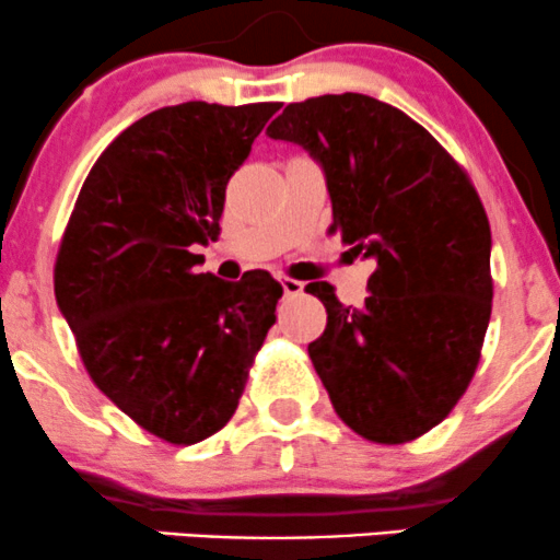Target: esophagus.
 Returning <instances> with one entry per match:
<instances>
[{
    "mask_svg": "<svg viewBox=\"0 0 560 560\" xmlns=\"http://www.w3.org/2000/svg\"><path fill=\"white\" fill-rule=\"evenodd\" d=\"M279 284H281V289H284V294H289V298H294V294H302V281H298V279L281 276Z\"/></svg>",
    "mask_w": 560,
    "mask_h": 560,
    "instance_id": "obj_1",
    "label": "esophagus"
}]
</instances>
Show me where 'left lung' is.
<instances>
[{"mask_svg":"<svg viewBox=\"0 0 560 560\" xmlns=\"http://www.w3.org/2000/svg\"><path fill=\"white\" fill-rule=\"evenodd\" d=\"M266 133L311 152L329 231L376 262L363 307L307 284L329 316L307 352L334 410L382 445L427 434L466 392L490 324L492 234L477 189L427 128L374 96L292 102Z\"/></svg>","mask_w":560,"mask_h":560,"instance_id":"8db88e82","label":"left lung"}]
</instances>
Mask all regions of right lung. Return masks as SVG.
I'll use <instances>...</instances> for the list:
<instances>
[{"instance_id": "right-lung-1", "label": "right lung", "mask_w": 560, "mask_h": 560, "mask_svg": "<svg viewBox=\"0 0 560 560\" xmlns=\"http://www.w3.org/2000/svg\"><path fill=\"white\" fill-rule=\"evenodd\" d=\"M279 102L160 107L102 152L55 262V298L92 382L141 429L195 445L226 427L281 284L197 273L226 184Z\"/></svg>"}]
</instances>
